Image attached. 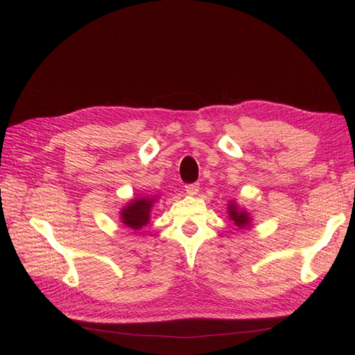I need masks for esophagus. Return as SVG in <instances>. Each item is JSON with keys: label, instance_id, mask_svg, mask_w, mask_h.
<instances>
[{"label": "esophagus", "instance_id": "34e87169", "mask_svg": "<svg viewBox=\"0 0 355 355\" xmlns=\"http://www.w3.org/2000/svg\"><path fill=\"white\" fill-rule=\"evenodd\" d=\"M185 191H187L188 196L194 197V196L198 194V191H200V185H198V184H189V185L185 187Z\"/></svg>", "mask_w": 355, "mask_h": 355}]
</instances>
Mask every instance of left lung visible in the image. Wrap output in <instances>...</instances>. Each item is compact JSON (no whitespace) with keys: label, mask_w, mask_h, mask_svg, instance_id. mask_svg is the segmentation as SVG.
<instances>
[{"label":"left lung","mask_w":355,"mask_h":355,"mask_svg":"<svg viewBox=\"0 0 355 355\" xmlns=\"http://www.w3.org/2000/svg\"><path fill=\"white\" fill-rule=\"evenodd\" d=\"M227 215L229 220L233 221V224L238 229H248L252 227V214H250L244 207H241L235 200H229L227 203Z\"/></svg>","instance_id":"left-lung-1"}]
</instances>
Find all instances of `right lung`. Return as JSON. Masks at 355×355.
<instances>
[{"mask_svg": "<svg viewBox=\"0 0 355 355\" xmlns=\"http://www.w3.org/2000/svg\"><path fill=\"white\" fill-rule=\"evenodd\" d=\"M159 196H137L120 209V223L125 227L140 230L150 221V212Z\"/></svg>", "mask_w": 355, "mask_h": 355, "instance_id": "right-lung-1", "label": "right lung"}]
</instances>
